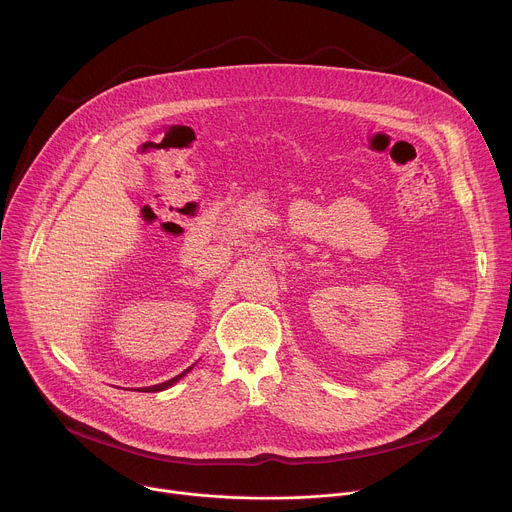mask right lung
<instances>
[{
	"instance_id": "right-lung-1",
	"label": "right lung",
	"mask_w": 512,
	"mask_h": 512,
	"mask_svg": "<svg viewBox=\"0 0 512 512\" xmlns=\"http://www.w3.org/2000/svg\"><path fill=\"white\" fill-rule=\"evenodd\" d=\"M190 369H192V367H188V369H186L182 375H178V377H174V379H170V381H166V383H160V385H152V387H143L141 391H148V393H158V391H164V389L172 387V385H174L178 379H182V377H184V375H186Z\"/></svg>"
}]
</instances>
